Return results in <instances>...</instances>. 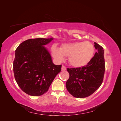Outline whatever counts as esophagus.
I'll use <instances>...</instances> for the list:
<instances>
[{
	"label": "esophagus",
	"mask_w": 121,
	"mask_h": 121,
	"mask_svg": "<svg viewBox=\"0 0 121 121\" xmlns=\"http://www.w3.org/2000/svg\"><path fill=\"white\" fill-rule=\"evenodd\" d=\"M66 69H67L66 67H65V66H64V65H62V67H61V71H64L65 70H66Z\"/></svg>",
	"instance_id": "1"
}]
</instances>
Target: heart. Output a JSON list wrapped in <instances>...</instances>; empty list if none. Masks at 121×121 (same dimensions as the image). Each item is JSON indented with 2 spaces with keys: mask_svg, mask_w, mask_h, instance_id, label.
<instances>
[{
  "mask_svg": "<svg viewBox=\"0 0 121 121\" xmlns=\"http://www.w3.org/2000/svg\"><path fill=\"white\" fill-rule=\"evenodd\" d=\"M51 50L53 57L57 61H63L65 56H68L69 63L72 66L81 68L92 60L95 48L89 41L74 42L63 43L60 48L53 45Z\"/></svg>",
  "mask_w": 121,
  "mask_h": 121,
  "instance_id": "obj_1",
  "label": "heart"
}]
</instances>
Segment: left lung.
I'll return each instance as SVG.
<instances>
[{
    "label": "left lung",
    "instance_id": "obj_1",
    "mask_svg": "<svg viewBox=\"0 0 121 121\" xmlns=\"http://www.w3.org/2000/svg\"><path fill=\"white\" fill-rule=\"evenodd\" d=\"M97 52L86 66L68 68L69 77L66 82L68 91L73 96L84 98L91 95L102 83L105 69L103 47L94 42Z\"/></svg>",
    "mask_w": 121,
    "mask_h": 121
}]
</instances>
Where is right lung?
<instances>
[{
	"label": "right lung",
	"mask_w": 121,
	"mask_h": 121,
	"mask_svg": "<svg viewBox=\"0 0 121 121\" xmlns=\"http://www.w3.org/2000/svg\"><path fill=\"white\" fill-rule=\"evenodd\" d=\"M53 39H28L16 50L13 64L14 78L24 92L30 95H42L48 91L61 65H54L44 46Z\"/></svg>",
	"instance_id": "add662e5"
}]
</instances>
